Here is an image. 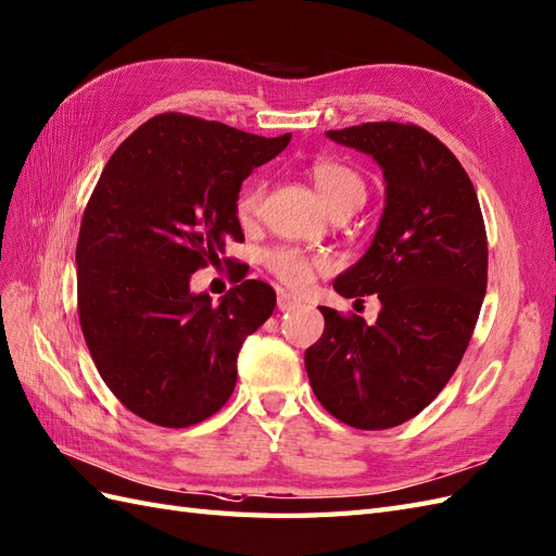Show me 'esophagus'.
I'll use <instances>...</instances> for the list:
<instances>
[{"label": "esophagus", "mask_w": 556, "mask_h": 556, "mask_svg": "<svg viewBox=\"0 0 556 556\" xmlns=\"http://www.w3.org/2000/svg\"><path fill=\"white\" fill-rule=\"evenodd\" d=\"M301 305V301H298L295 295H291V293H279V298H277V307L281 309V312H289V309H293V307H298Z\"/></svg>", "instance_id": "obj_1"}]
</instances>
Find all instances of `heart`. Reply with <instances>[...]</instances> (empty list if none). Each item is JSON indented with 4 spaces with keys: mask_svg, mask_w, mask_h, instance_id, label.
<instances>
[{
    "mask_svg": "<svg viewBox=\"0 0 556 556\" xmlns=\"http://www.w3.org/2000/svg\"><path fill=\"white\" fill-rule=\"evenodd\" d=\"M312 182L321 202L329 206L331 213L345 211V208H359L366 199V185L357 170L340 164L324 160L312 166ZM263 199V185L253 182L249 188L241 190L237 199V218L241 223H251L261 211ZM267 265L273 273L293 289H303L315 277V267L321 263L315 258H307L301 251L293 249H279L267 255Z\"/></svg>",
    "mask_w": 556,
    "mask_h": 556,
    "instance_id": "1",
    "label": "heart"
}]
</instances>
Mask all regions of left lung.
<instances>
[{"mask_svg": "<svg viewBox=\"0 0 556 556\" xmlns=\"http://www.w3.org/2000/svg\"><path fill=\"white\" fill-rule=\"evenodd\" d=\"M326 138L374 156L386 178L371 244L333 281L343 298L378 293L380 312L366 324L319 307L326 326L305 368L331 416L388 430L418 416L463 359L486 293V227L465 168L420 126L371 122Z\"/></svg>", "mask_w": 556, "mask_h": 556, "instance_id": "obj_1", "label": "left lung"}]
</instances>
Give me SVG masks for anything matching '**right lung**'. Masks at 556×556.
<instances>
[{
  "label": "right lung",
  "instance_id": "right-lung-1",
  "mask_svg": "<svg viewBox=\"0 0 556 556\" xmlns=\"http://www.w3.org/2000/svg\"><path fill=\"white\" fill-rule=\"evenodd\" d=\"M289 140L170 112L105 164L77 239L79 324L98 374L136 416L188 427L230 400L239 350L277 295L244 279L211 303L190 279L244 239L241 182Z\"/></svg>",
  "mask_w": 556,
  "mask_h": 556
}]
</instances>
